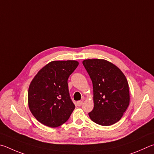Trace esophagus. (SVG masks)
<instances>
[{
  "mask_svg": "<svg viewBox=\"0 0 154 154\" xmlns=\"http://www.w3.org/2000/svg\"><path fill=\"white\" fill-rule=\"evenodd\" d=\"M82 103H83V101H77L76 105H77L78 106H82Z\"/></svg>",
  "mask_w": 154,
  "mask_h": 154,
  "instance_id": "obj_1",
  "label": "esophagus"
}]
</instances>
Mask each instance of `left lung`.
I'll use <instances>...</instances> for the list:
<instances>
[{
	"mask_svg": "<svg viewBox=\"0 0 154 154\" xmlns=\"http://www.w3.org/2000/svg\"><path fill=\"white\" fill-rule=\"evenodd\" d=\"M93 82L94 107L88 116L101 126L118 122L130 101L128 81L122 71L104 59L82 61Z\"/></svg>",
	"mask_w": 154,
	"mask_h": 154,
	"instance_id": "8db88e82",
	"label": "left lung"
}]
</instances>
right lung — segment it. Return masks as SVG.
I'll list each match as a JSON object with an SVG mask.
<instances>
[{
  "label": "right lung",
  "instance_id": "1",
  "mask_svg": "<svg viewBox=\"0 0 154 154\" xmlns=\"http://www.w3.org/2000/svg\"><path fill=\"white\" fill-rule=\"evenodd\" d=\"M78 66L76 61H51L32 80L28 89L29 108L42 125L55 128L69 119L75 106L67 80Z\"/></svg>",
  "mask_w": 154,
  "mask_h": 154
}]
</instances>
